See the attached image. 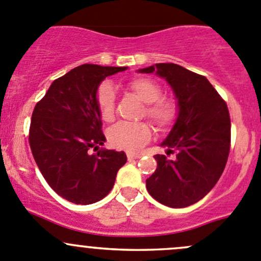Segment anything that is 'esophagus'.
<instances>
[{"instance_id": "obj_1", "label": "esophagus", "mask_w": 261, "mask_h": 261, "mask_svg": "<svg viewBox=\"0 0 261 261\" xmlns=\"http://www.w3.org/2000/svg\"><path fill=\"white\" fill-rule=\"evenodd\" d=\"M127 157H128V160H129V161H132V160L139 159V157H141V154H139V153H132V152H128Z\"/></svg>"}]
</instances>
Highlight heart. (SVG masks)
Instances as JSON below:
<instances>
[{"label": "heart", "mask_w": 261, "mask_h": 261, "mask_svg": "<svg viewBox=\"0 0 261 261\" xmlns=\"http://www.w3.org/2000/svg\"><path fill=\"white\" fill-rule=\"evenodd\" d=\"M128 89L147 104L146 115L160 129L169 127L176 118V105L172 100L161 99V87L149 79H134ZM96 104L105 122H112L115 114V90L110 82H102L96 91ZM152 137V129L147 123L120 122L108 132L109 142L117 148L136 152Z\"/></svg>", "instance_id": "obj_1"}]
</instances>
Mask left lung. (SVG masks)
<instances>
[{"label":"left lung","mask_w":261,"mask_h":261,"mask_svg":"<svg viewBox=\"0 0 261 261\" xmlns=\"http://www.w3.org/2000/svg\"><path fill=\"white\" fill-rule=\"evenodd\" d=\"M138 72L164 79L177 108L174 125L160 144L175 157L154 156L157 169L146 180L147 190L167 207H189L213 189L226 166L231 142L227 105L204 76L179 64L156 63Z\"/></svg>","instance_id":"left-lung-1"}]
</instances>
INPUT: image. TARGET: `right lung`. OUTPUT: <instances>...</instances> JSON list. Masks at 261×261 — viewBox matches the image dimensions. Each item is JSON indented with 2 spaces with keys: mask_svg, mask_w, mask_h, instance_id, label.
<instances>
[{
  "mask_svg": "<svg viewBox=\"0 0 261 261\" xmlns=\"http://www.w3.org/2000/svg\"><path fill=\"white\" fill-rule=\"evenodd\" d=\"M127 67L82 64L51 82L35 107L29 142L35 162L49 187L74 204H92L113 189L123 151L101 148L107 141L96 91L108 76Z\"/></svg>",
  "mask_w": 261,
  "mask_h": 261,
  "instance_id": "obj_1",
  "label": "right lung"
}]
</instances>
